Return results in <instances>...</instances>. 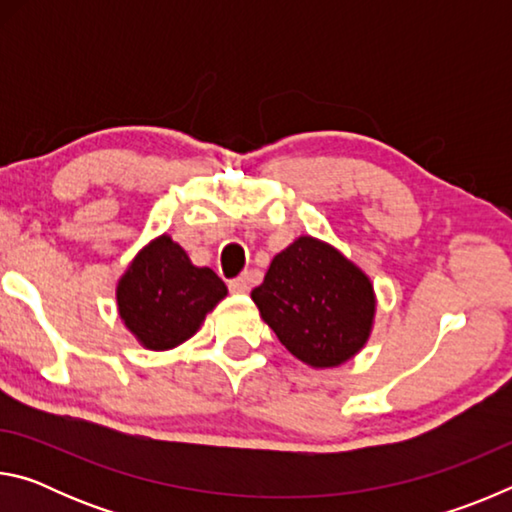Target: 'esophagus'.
Wrapping results in <instances>:
<instances>
[{
    "label": "esophagus",
    "instance_id": "1",
    "mask_svg": "<svg viewBox=\"0 0 512 512\" xmlns=\"http://www.w3.org/2000/svg\"><path fill=\"white\" fill-rule=\"evenodd\" d=\"M228 287L232 293H246L250 289V277L239 275V277H235V280L228 282Z\"/></svg>",
    "mask_w": 512,
    "mask_h": 512
}]
</instances>
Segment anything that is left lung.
I'll use <instances>...</instances> for the list:
<instances>
[{
  "mask_svg": "<svg viewBox=\"0 0 512 512\" xmlns=\"http://www.w3.org/2000/svg\"><path fill=\"white\" fill-rule=\"evenodd\" d=\"M250 298L284 348L316 368L354 357L375 316L368 277L339 250L311 237L275 255Z\"/></svg>",
  "mask_w": 512,
  "mask_h": 512,
  "instance_id": "left-lung-1",
  "label": "left lung"
}]
</instances>
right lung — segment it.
Returning <instances> with one entry per match:
<instances>
[{
	"mask_svg": "<svg viewBox=\"0 0 512 512\" xmlns=\"http://www.w3.org/2000/svg\"><path fill=\"white\" fill-rule=\"evenodd\" d=\"M228 289L212 268H198L162 235L146 246L117 287L119 314L149 350H169L201 327Z\"/></svg>",
	"mask_w": 512,
	"mask_h": 512,
	"instance_id": "add662e5",
	"label": "right lung"
}]
</instances>
